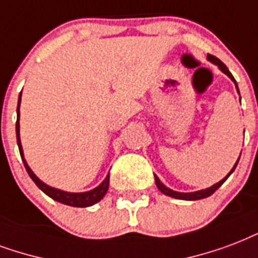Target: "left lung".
Here are the masks:
<instances>
[{
  "label": "left lung",
  "instance_id": "1",
  "mask_svg": "<svg viewBox=\"0 0 258 258\" xmlns=\"http://www.w3.org/2000/svg\"><path fill=\"white\" fill-rule=\"evenodd\" d=\"M207 58L210 59V60H211L212 63L218 64L222 72L225 73V74H227V76H229L230 78L233 80L234 84H235V86H237V90H238V85H237V82H235V80H234L233 74H231V73L229 72V69L226 68V64L223 63V62H221V60L216 58V56H214V55L208 54ZM238 161L235 162V165H234V168L231 169V172H230L229 174H227V176H226L225 178H223V180H221V181H219V182H216L215 185L210 186V188H207V189L198 190V192H190V194H181V192H176V190H172V189H169V188H166V186H165L164 184H162V182L160 181V178H158V177H157V176H155V184H157V186H158V189H160L161 192H162V194L168 195V196H170V198H176V199H181V200H199V199H204V198H208V196H211V195L214 194V192H215V190L218 189V188H219V186H221L222 184H223V182L226 181V180H227V177H229L230 174H231V173L234 172V169H235V166H237V164H238Z\"/></svg>",
  "mask_w": 258,
  "mask_h": 258
}]
</instances>
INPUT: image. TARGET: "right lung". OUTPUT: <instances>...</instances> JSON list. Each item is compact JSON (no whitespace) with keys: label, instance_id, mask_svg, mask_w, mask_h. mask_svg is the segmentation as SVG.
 Instances as JSON below:
<instances>
[{"label":"right lung","instance_id":"1","mask_svg":"<svg viewBox=\"0 0 258 258\" xmlns=\"http://www.w3.org/2000/svg\"><path fill=\"white\" fill-rule=\"evenodd\" d=\"M20 101H21V93L19 96V105H17V121H16V137H17V145H19L20 155L23 158V162H24V166L28 172L29 177L32 178V181L36 184L40 189L50 196L51 199L56 200L59 203L68 204V206H72V207H89V206H93L94 203H97L100 200L103 199L104 195L107 194L108 186H109V174L105 177L104 180L97 188H94L92 190H88V192H82V194H70V192H64V190L56 189V188H52V186H48L47 184H44L43 181H40L35 173L31 170V168L27 164V161L24 160V153H23V147H21V141H20Z\"/></svg>","mask_w":258,"mask_h":258}]
</instances>
